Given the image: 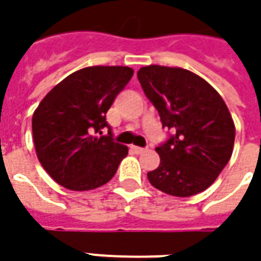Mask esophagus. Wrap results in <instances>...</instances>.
Listing matches in <instances>:
<instances>
[{
	"label": "esophagus",
	"mask_w": 261,
	"mask_h": 261,
	"mask_svg": "<svg viewBox=\"0 0 261 261\" xmlns=\"http://www.w3.org/2000/svg\"><path fill=\"white\" fill-rule=\"evenodd\" d=\"M130 151H132V152H135V154H142V152H145L146 148H141V146L130 145Z\"/></svg>",
	"instance_id": "esophagus-1"
}]
</instances>
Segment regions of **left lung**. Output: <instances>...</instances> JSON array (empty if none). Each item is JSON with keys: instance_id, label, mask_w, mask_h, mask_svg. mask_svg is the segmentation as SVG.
<instances>
[{"instance_id": "8db88e82", "label": "left lung", "mask_w": 261, "mask_h": 261, "mask_svg": "<svg viewBox=\"0 0 261 261\" xmlns=\"http://www.w3.org/2000/svg\"><path fill=\"white\" fill-rule=\"evenodd\" d=\"M138 80L163 127L175 132L155 148L160 166L148 173L149 183L177 197L206 190L234 149L236 126L225 101L202 76L183 68L142 66Z\"/></svg>"}]
</instances>
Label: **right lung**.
Here are the masks:
<instances>
[{"instance_id": "1", "label": "right lung", "mask_w": 261, "mask_h": 261, "mask_svg": "<svg viewBox=\"0 0 261 261\" xmlns=\"http://www.w3.org/2000/svg\"><path fill=\"white\" fill-rule=\"evenodd\" d=\"M134 75L129 66H87L55 86L37 106L32 129L37 158L65 189L84 192L116 174L127 146L112 138L106 113ZM109 127V135L101 129Z\"/></svg>"}]
</instances>
